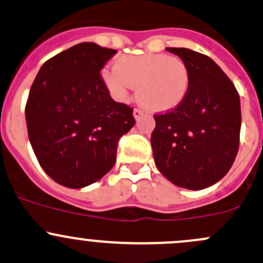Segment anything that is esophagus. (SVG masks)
I'll return each instance as SVG.
<instances>
[{
  "label": "esophagus",
  "instance_id": "esophagus-1",
  "mask_svg": "<svg viewBox=\"0 0 263 263\" xmlns=\"http://www.w3.org/2000/svg\"><path fill=\"white\" fill-rule=\"evenodd\" d=\"M141 116H142V110L139 109V108H135V109H134L135 119H139Z\"/></svg>",
  "mask_w": 263,
  "mask_h": 263
}]
</instances>
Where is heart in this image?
<instances>
[{"instance_id":"heart-1","label":"heart","mask_w":263,"mask_h":263,"mask_svg":"<svg viewBox=\"0 0 263 263\" xmlns=\"http://www.w3.org/2000/svg\"><path fill=\"white\" fill-rule=\"evenodd\" d=\"M102 80L116 102H128L132 89L137 86L140 104L154 113H164L184 100L191 76L181 58L164 53H144L119 55L113 67L103 68Z\"/></svg>"}]
</instances>
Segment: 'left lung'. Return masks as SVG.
<instances>
[{"label": "left lung", "instance_id": "obj_1", "mask_svg": "<svg viewBox=\"0 0 263 263\" xmlns=\"http://www.w3.org/2000/svg\"><path fill=\"white\" fill-rule=\"evenodd\" d=\"M166 49L184 61L191 82L178 107L154 116V159L173 184L203 190L219 182L235 160L242 123L239 94L210 57L187 48Z\"/></svg>", "mask_w": 263, "mask_h": 263}]
</instances>
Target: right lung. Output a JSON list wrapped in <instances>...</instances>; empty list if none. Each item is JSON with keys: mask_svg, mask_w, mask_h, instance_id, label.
Returning <instances> with one entry per match:
<instances>
[{"mask_svg": "<svg viewBox=\"0 0 263 263\" xmlns=\"http://www.w3.org/2000/svg\"><path fill=\"white\" fill-rule=\"evenodd\" d=\"M117 53L85 42L49 58L25 105L31 147L43 171L68 188L99 181L116 163L134 109L110 98L100 71Z\"/></svg>", "mask_w": 263, "mask_h": 263, "instance_id": "add662e5", "label": "right lung"}]
</instances>
